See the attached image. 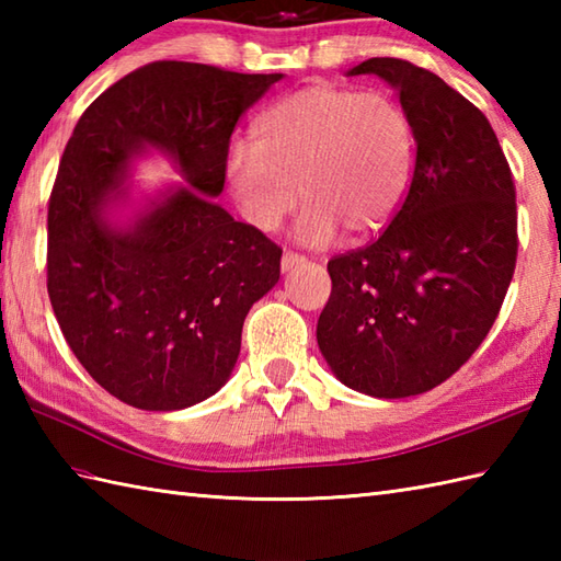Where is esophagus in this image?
Wrapping results in <instances>:
<instances>
[{
	"label": "esophagus",
	"mask_w": 561,
	"mask_h": 561,
	"mask_svg": "<svg viewBox=\"0 0 561 561\" xmlns=\"http://www.w3.org/2000/svg\"><path fill=\"white\" fill-rule=\"evenodd\" d=\"M301 262H306L304 255L294 253V250H284V255H282V272H289V270H294V267H299Z\"/></svg>",
	"instance_id": "1"
}]
</instances>
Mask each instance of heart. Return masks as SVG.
I'll list each match as a JSON object with an SVG mask.
<instances>
[{
  "instance_id": "obj_1",
  "label": "heart",
  "mask_w": 561,
  "mask_h": 561,
  "mask_svg": "<svg viewBox=\"0 0 561 561\" xmlns=\"http://www.w3.org/2000/svg\"><path fill=\"white\" fill-rule=\"evenodd\" d=\"M414 129L402 105L380 91L311 83L262 113L255 145H233L226 178L243 217L279 229L299 202V238L325 245L383 229L408 193ZM302 193H298V187Z\"/></svg>"
}]
</instances>
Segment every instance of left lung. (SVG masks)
Segmentation results:
<instances>
[{
    "mask_svg": "<svg viewBox=\"0 0 561 561\" xmlns=\"http://www.w3.org/2000/svg\"><path fill=\"white\" fill-rule=\"evenodd\" d=\"M414 129L400 209L371 243L328 262L318 347L342 380L374 398H408L450 378L502 311L516 270V185L484 113L434 71L371 57Z\"/></svg>",
    "mask_w": 561,
    "mask_h": 561,
    "instance_id": "obj_1",
    "label": "left lung"
}]
</instances>
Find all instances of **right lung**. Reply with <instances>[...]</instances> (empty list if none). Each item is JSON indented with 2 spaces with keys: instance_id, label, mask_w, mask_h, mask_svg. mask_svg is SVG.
<instances>
[{
  "instance_id": "right-lung-1",
  "label": "right lung",
  "mask_w": 561,
  "mask_h": 561,
  "mask_svg": "<svg viewBox=\"0 0 561 561\" xmlns=\"http://www.w3.org/2000/svg\"><path fill=\"white\" fill-rule=\"evenodd\" d=\"M279 79L159 59L105 89L67 141L47 202V296L79 364L133 408L214 396L250 306L279 279L282 248L205 197L224 190L236 123ZM145 146L169 150L191 187L113 232L100 209Z\"/></svg>"
}]
</instances>
